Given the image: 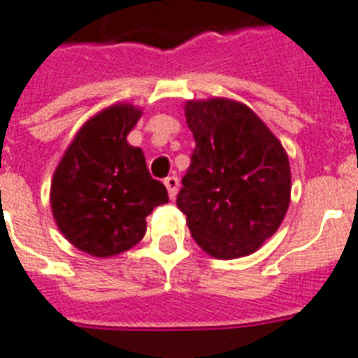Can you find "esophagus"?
Masks as SVG:
<instances>
[{
	"label": "esophagus",
	"instance_id": "esophagus-1",
	"mask_svg": "<svg viewBox=\"0 0 358 358\" xmlns=\"http://www.w3.org/2000/svg\"><path fill=\"white\" fill-rule=\"evenodd\" d=\"M163 184H165V187H167L171 201H174V196H176V193H178V185H180L178 178H176V176H167Z\"/></svg>",
	"mask_w": 358,
	"mask_h": 358
}]
</instances>
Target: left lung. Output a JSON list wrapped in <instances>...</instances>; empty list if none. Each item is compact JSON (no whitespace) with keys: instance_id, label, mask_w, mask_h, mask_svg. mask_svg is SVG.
<instances>
[{"instance_id":"1","label":"left lung","mask_w":358,"mask_h":358,"mask_svg":"<svg viewBox=\"0 0 358 358\" xmlns=\"http://www.w3.org/2000/svg\"><path fill=\"white\" fill-rule=\"evenodd\" d=\"M184 111L196 146L176 204L191 236L219 260L252 255L288 212V154L245 103L187 100Z\"/></svg>"}]
</instances>
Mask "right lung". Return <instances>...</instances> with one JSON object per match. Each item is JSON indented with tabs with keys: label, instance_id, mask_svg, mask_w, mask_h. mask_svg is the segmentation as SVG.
<instances>
[{
	"label": "right lung",
	"instance_id": "obj_1",
	"mask_svg": "<svg viewBox=\"0 0 358 358\" xmlns=\"http://www.w3.org/2000/svg\"><path fill=\"white\" fill-rule=\"evenodd\" d=\"M143 109L119 102L87 120L64 150L50 187L61 234L96 258L129 250L146 232V215L169 202L150 176L145 154L128 143Z\"/></svg>",
	"mask_w": 358,
	"mask_h": 358
}]
</instances>
